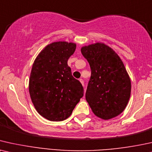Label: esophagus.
<instances>
[{"instance_id":"esophagus-1","label":"esophagus","mask_w":152,"mask_h":152,"mask_svg":"<svg viewBox=\"0 0 152 152\" xmlns=\"http://www.w3.org/2000/svg\"><path fill=\"white\" fill-rule=\"evenodd\" d=\"M79 81L81 83V84L83 85V86H84V82H83V80L82 79V78H80L79 79Z\"/></svg>"}]
</instances>
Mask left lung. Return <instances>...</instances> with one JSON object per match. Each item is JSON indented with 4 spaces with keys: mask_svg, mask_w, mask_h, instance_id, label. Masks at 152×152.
Masks as SVG:
<instances>
[{
    "mask_svg": "<svg viewBox=\"0 0 152 152\" xmlns=\"http://www.w3.org/2000/svg\"><path fill=\"white\" fill-rule=\"evenodd\" d=\"M82 55L91 69L86 99L96 117L108 120L118 116L131 96V79L120 56L102 42L84 46Z\"/></svg>",
    "mask_w": 152,
    "mask_h": 152,
    "instance_id": "obj_1",
    "label": "left lung"
}]
</instances>
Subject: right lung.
Returning a JSON list of instances; mask_svg holds the SVG:
<instances>
[{
  "label": "right lung",
  "mask_w": 152,
  "mask_h": 152,
  "mask_svg": "<svg viewBox=\"0 0 152 152\" xmlns=\"http://www.w3.org/2000/svg\"><path fill=\"white\" fill-rule=\"evenodd\" d=\"M76 48L73 42H53L41 50L32 64L30 98L37 113L49 121L68 118L83 96L81 83L73 77L67 64Z\"/></svg>",
  "instance_id": "1"
}]
</instances>
